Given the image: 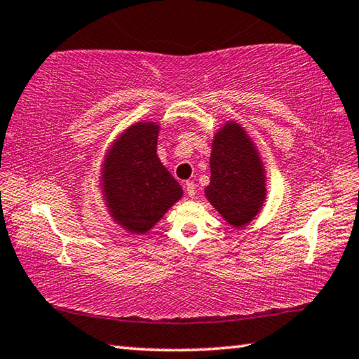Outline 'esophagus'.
<instances>
[{
  "label": "esophagus",
  "instance_id": "obj_1",
  "mask_svg": "<svg viewBox=\"0 0 359 359\" xmlns=\"http://www.w3.org/2000/svg\"><path fill=\"white\" fill-rule=\"evenodd\" d=\"M185 191L188 196L194 198V194H196V185H194V182H191V180L185 182Z\"/></svg>",
  "mask_w": 359,
  "mask_h": 359
}]
</instances>
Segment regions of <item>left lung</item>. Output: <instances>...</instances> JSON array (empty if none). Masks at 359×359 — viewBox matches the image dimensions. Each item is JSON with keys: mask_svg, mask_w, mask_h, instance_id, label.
I'll return each instance as SVG.
<instances>
[{"mask_svg": "<svg viewBox=\"0 0 359 359\" xmlns=\"http://www.w3.org/2000/svg\"><path fill=\"white\" fill-rule=\"evenodd\" d=\"M205 198L226 223L244 228L266 199L263 163L250 136L236 121H226L212 141L210 184Z\"/></svg>", "mask_w": 359, "mask_h": 359, "instance_id": "obj_1", "label": "left lung"}]
</instances>
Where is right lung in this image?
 Returning <instances> with one entry per match:
<instances>
[{
  "label": "right lung",
  "instance_id": "add662e5",
  "mask_svg": "<svg viewBox=\"0 0 359 359\" xmlns=\"http://www.w3.org/2000/svg\"><path fill=\"white\" fill-rule=\"evenodd\" d=\"M160 125L139 121L109 147L101 188L109 214L133 234H145L182 198V187L156 155Z\"/></svg>",
  "mask_w": 359,
  "mask_h": 359
}]
</instances>
